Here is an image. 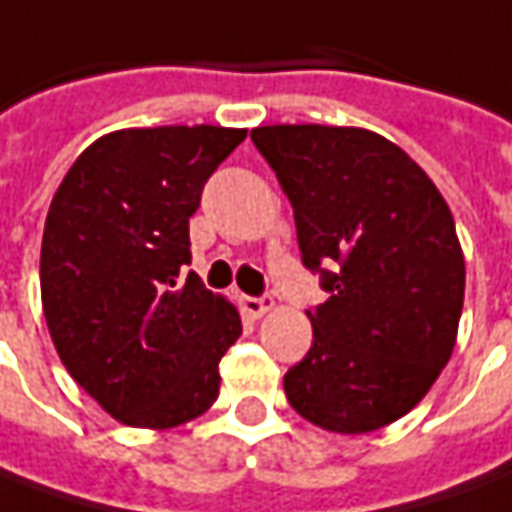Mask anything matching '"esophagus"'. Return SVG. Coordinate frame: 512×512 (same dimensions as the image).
Masks as SVG:
<instances>
[{
  "mask_svg": "<svg viewBox=\"0 0 512 512\" xmlns=\"http://www.w3.org/2000/svg\"><path fill=\"white\" fill-rule=\"evenodd\" d=\"M241 305H243V311L252 316V319H260L266 311H271V305H274V302H271L269 297H243Z\"/></svg>",
  "mask_w": 512,
  "mask_h": 512,
  "instance_id": "obj_1",
  "label": "esophagus"
}]
</instances>
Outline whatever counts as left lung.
<instances>
[{
	"label": "left lung",
	"instance_id": "left-lung-1",
	"mask_svg": "<svg viewBox=\"0 0 512 512\" xmlns=\"http://www.w3.org/2000/svg\"><path fill=\"white\" fill-rule=\"evenodd\" d=\"M252 142L294 207L302 263L328 302L283 378L297 415L367 434L412 412L457 344L465 257L446 198L387 137L347 125H260Z\"/></svg>",
	"mask_w": 512,
	"mask_h": 512
}]
</instances>
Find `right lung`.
Masks as SVG:
<instances>
[{
    "label": "right lung",
    "instance_id": "1",
    "mask_svg": "<svg viewBox=\"0 0 512 512\" xmlns=\"http://www.w3.org/2000/svg\"><path fill=\"white\" fill-rule=\"evenodd\" d=\"M246 128L159 125L95 139L52 196L41 305L69 375L114 420L173 429L218 398L241 316L190 266V215Z\"/></svg>",
    "mask_w": 512,
    "mask_h": 512
}]
</instances>
